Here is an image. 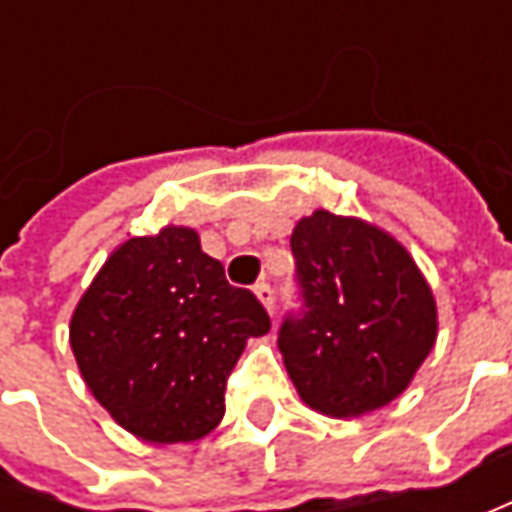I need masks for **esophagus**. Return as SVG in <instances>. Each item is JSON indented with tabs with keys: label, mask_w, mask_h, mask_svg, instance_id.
Returning a JSON list of instances; mask_svg holds the SVG:
<instances>
[{
	"label": "esophagus",
	"mask_w": 512,
	"mask_h": 512,
	"mask_svg": "<svg viewBox=\"0 0 512 512\" xmlns=\"http://www.w3.org/2000/svg\"><path fill=\"white\" fill-rule=\"evenodd\" d=\"M253 293H256V299H259V302L265 305L267 313L273 316V290H270V285H265V282H262V285L253 287Z\"/></svg>",
	"instance_id": "1"
}]
</instances>
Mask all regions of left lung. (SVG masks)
I'll list each match as a JSON object with an SVG mask.
<instances>
[{
  "instance_id": "1",
  "label": "left lung",
  "mask_w": 512,
  "mask_h": 512,
  "mask_svg": "<svg viewBox=\"0 0 512 512\" xmlns=\"http://www.w3.org/2000/svg\"><path fill=\"white\" fill-rule=\"evenodd\" d=\"M290 247L307 310L282 325L279 350L302 402L353 419L399 399L439 333L433 290L407 247L325 207L296 222Z\"/></svg>"
}]
</instances>
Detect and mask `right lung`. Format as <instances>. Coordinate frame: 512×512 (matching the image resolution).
I'll return each mask as SVG.
<instances>
[{
    "label": "right lung",
    "mask_w": 512,
    "mask_h": 512,
    "mask_svg": "<svg viewBox=\"0 0 512 512\" xmlns=\"http://www.w3.org/2000/svg\"><path fill=\"white\" fill-rule=\"evenodd\" d=\"M270 330L230 287L199 233L165 225L125 239L70 316V350L93 399L136 439L196 442L225 416V384L250 336Z\"/></svg>",
    "instance_id": "obj_1"
}]
</instances>
